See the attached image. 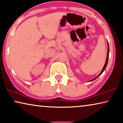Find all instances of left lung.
<instances>
[{
	"label": "left lung",
	"instance_id": "obj_1",
	"mask_svg": "<svg viewBox=\"0 0 123 123\" xmlns=\"http://www.w3.org/2000/svg\"><path fill=\"white\" fill-rule=\"evenodd\" d=\"M107 57H106V62H105V64H104V67H103V69H102V70L101 71V72H100V73L97 76V77H96L95 78H93V79H92V80H90L89 81H93V80H95L96 79H97L98 78V77L99 76H100L101 74H102V73L104 71V70H105V68H106V66H107V63H108V59H109V43H108V42H107Z\"/></svg>",
	"mask_w": 123,
	"mask_h": 123
}]
</instances>
